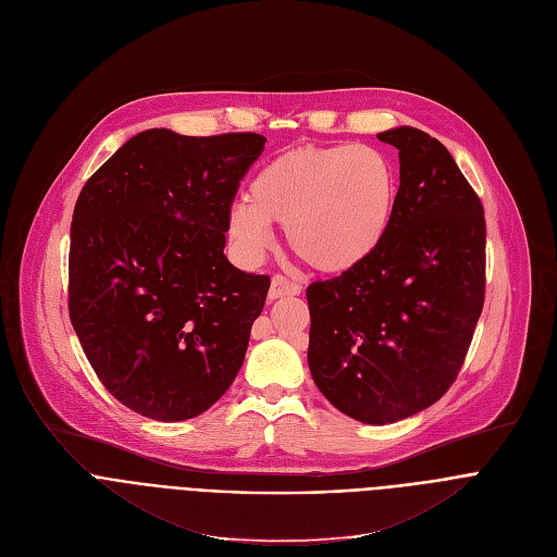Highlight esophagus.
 I'll return each mask as SVG.
<instances>
[{"instance_id":"1","label":"esophagus","mask_w":557,"mask_h":557,"mask_svg":"<svg viewBox=\"0 0 557 557\" xmlns=\"http://www.w3.org/2000/svg\"><path fill=\"white\" fill-rule=\"evenodd\" d=\"M302 293V286L298 282H293L284 275H273L271 280V288H269V298L271 300H277V298H284V295H300Z\"/></svg>"}]
</instances>
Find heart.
<instances>
[{"label": "heart", "mask_w": 557, "mask_h": 557, "mask_svg": "<svg viewBox=\"0 0 557 557\" xmlns=\"http://www.w3.org/2000/svg\"><path fill=\"white\" fill-rule=\"evenodd\" d=\"M248 203H237L228 231L259 257L273 244L271 224H286V242L305 264L345 273L385 239L398 199L392 159L369 145H300L257 170Z\"/></svg>", "instance_id": "b5f03b06"}]
</instances>
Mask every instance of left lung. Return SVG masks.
I'll return each mask as SVG.
<instances>
[{"label":"left lung","mask_w":557,"mask_h":557,"mask_svg":"<svg viewBox=\"0 0 557 557\" xmlns=\"http://www.w3.org/2000/svg\"><path fill=\"white\" fill-rule=\"evenodd\" d=\"M400 159L392 226L358 267L307 288L309 369L356 421L412 417L457 381L486 298V219L453 154L430 134H379Z\"/></svg>","instance_id":"obj_1"}]
</instances>
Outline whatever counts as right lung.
<instances>
[{
	"instance_id": "obj_1",
	"label": "right lung",
	"mask_w": 557,
	"mask_h": 557,
	"mask_svg": "<svg viewBox=\"0 0 557 557\" xmlns=\"http://www.w3.org/2000/svg\"><path fill=\"white\" fill-rule=\"evenodd\" d=\"M255 132L147 129L85 183L73 208L69 318L107 392L132 412L185 421L235 381L269 275L226 255Z\"/></svg>"
}]
</instances>
